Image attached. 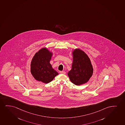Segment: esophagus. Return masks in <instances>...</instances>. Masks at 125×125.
I'll return each mask as SVG.
<instances>
[{
	"instance_id": "34e87169",
	"label": "esophagus",
	"mask_w": 125,
	"mask_h": 125,
	"mask_svg": "<svg viewBox=\"0 0 125 125\" xmlns=\"http://www.w3.org/2000/svg\"><path fill=\"white\" fill-rule=\"evenodd\" d=\"M60 73L65 74H66V72L65 71H60Z\"/></svg>"
}]
</instances>
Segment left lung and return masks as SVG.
Here are the masks:
<instances>
[{
  "instance_id": "8db88e82",
  "label": "left lung",
  "mask_w": 125,
  "mask_h": 125,
  "mask_svg": "<svg viewBox=\"0 0 125 125\" xmlns=\"http://www.w3.org/2000/svg\"><path fill=\"white\" fill-rule=\"evenodd\" d=\"M73 61L71 70L68 72L70 81L76 85L87 82L93 74L90 60L84 52L76 49L73 52Z\"/></svg>"
}]
</instances>
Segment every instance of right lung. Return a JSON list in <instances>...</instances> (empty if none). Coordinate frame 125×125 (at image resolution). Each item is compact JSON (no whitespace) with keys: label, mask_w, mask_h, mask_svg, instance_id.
<instances>
[{"label":"right lung","mask_w":125,"mask_h":125,"mask_svg":"<svg viewBox=\"0 0 125 125\" xmlns=\"http://www.w3.org/2000/svg\"><path fill=\"white\" fill-rule=\"evenodd\" d=\"M52 55V53L45 48L41 49L35 54L31 61V70L35 79L48 83L58 75L50 63Z\"/></svg>","instance_id":"obj_1"}]
</instances>
